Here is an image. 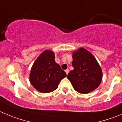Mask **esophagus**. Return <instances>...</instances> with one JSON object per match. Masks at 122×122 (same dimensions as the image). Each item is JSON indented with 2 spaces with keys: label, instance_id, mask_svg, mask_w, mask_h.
<instances>
[{
  "label": "esophagus",
  "instance_id": "obj_1",
  "mask_svg": "<svg viewBox=\"0 0 122 122\" xmlns=\"http://www.w3.org/2000/svg\"><path fill=\"white\" fill-rule=\"evenodd\" d=\"M65 72L66 73L67 75H68V73H69V69H66V70H65Z\"/></svg>",
  "mask_w": 122,
  "mask_h": 122
}]
</instances>
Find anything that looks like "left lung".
Returning a JSON list of instances; mask_svg holds the SVG:
<instances>
[{
	"instance_id": "8db88e82",
	"label": "left lung",
	"mask_w": 122,
	"mask_h": 122,
	"mask_svg": "<svg viewBox=\"0 0 122 122\" xmlns=\"http://www.w3.org/2000/svg\"><path fill=\"white\" fill-rule=\"evenodd\" d=\"M74 67L67 78L75 90L87 94L96 90L102 80V71L94 56L87 49L81 47L72 52Z\"/></svg>"
}]
</instances>
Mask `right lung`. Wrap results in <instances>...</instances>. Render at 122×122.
Segmentation results:
<instances>
[{"label":"right lung","mask_w":122,"mask_h":122,"mask_svg":"<svg viewBox=\"0 0 122 122\" xmlns=\"http://www.w3.org/2000/svg\"><path fill=\"white\" fill-rule=\"evenodd\" d=\"M55 53L50 50L43 51L33 64L29 81L38 92L47 93L55 90L66 73L55 61Z\"/></svg>","instance_id":"add662e5"}]
</instances>
